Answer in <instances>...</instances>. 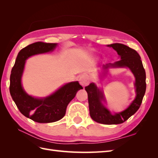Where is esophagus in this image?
<instances>
[{"label":"esophagus","instance_id":"esophagus-1","mask_svg":"<svg viewBox=\"0 0 158 158\" xmlns=\"http://www.w3.org/2000/svg\"><path fill=\"white\" fill-rule=\"evenodd\" d=\"M79 83L83 87L88 85L89 83V78L87 75H83L80 77Z\"/></svg>","mask_w":158,"mask_h":158}]
</instances>
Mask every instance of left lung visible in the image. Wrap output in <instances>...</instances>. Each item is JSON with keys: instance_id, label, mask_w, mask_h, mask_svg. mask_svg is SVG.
Returning <instances> with one entry per match:
<instances>
[{"instance_id": "left-lung-1", "label": "left lung", "mask_w": 158, "mask_h": 158, "mask_svg": "<svg viewBox=\"0 0 158 158\" xmlns=\"http://www.w3.org/2000/svg\"><path fill=\"white\" fill-rule=\"evenodd\" d=\"M107 46L115 49L121 60L114 64L104 65L103 68H129L135 77L136 93L135 99L126 109L113 115L102 104V100L105 102L103 92L97 88L95 83H91L85 87V89L88 96L89 115L92 119L100 123L112 125L126 122L139 109L146 91V73L140 57L136 50L121 43H113Z\"/></svg>"}]
</instances>
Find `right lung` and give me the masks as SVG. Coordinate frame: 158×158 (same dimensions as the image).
Returning <instances> with one entry per match:
<instances>
[{
  "instance_id": "right-lung-1",
  "label": "right lung",
  "mask_w": 158,
  "mask_h": 158,
  "mask_svg": "<svg viewBox=\"0 0 158 158\" xmlns=\"http://www.w3.org/2000/svg\"><path fill=\"white\" fill-rule=\"evenodd\" d=\"M57 43L36 42L20 50L11 76L9 91L19 111L25 117L38 123H52L65 115L66 107L83 87L78 81L66 83L52 95L37 98L28 95L22 85V76L26 60L32 56L48 53L54 49Z\"/></svg>"
}]
</instances>
